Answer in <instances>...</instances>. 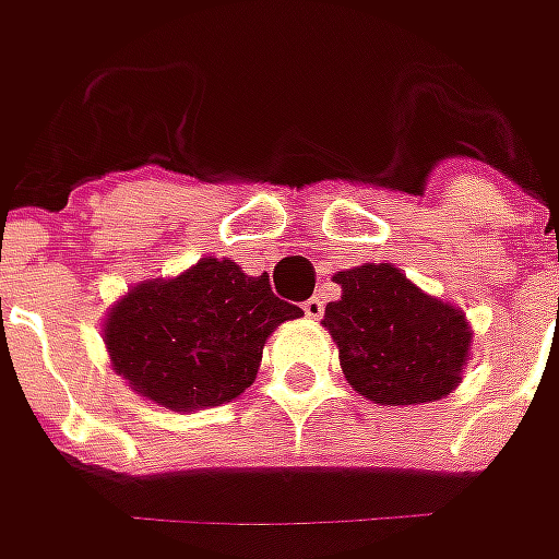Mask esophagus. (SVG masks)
Here are the masks:
<instances>
[{
  "mask_svg": "<svg viewBox=\"0 0 559 559\" xmlns=\"http://www.w3.org/2000/svg\"><path fill=\"white\" fill-rule=\"evenodd\" d=\"M301 308H305V317H308V320H320V317H323V298L313 295V298H308Z\"/></svg>",
  "mask_w": 559,
  "mask_h": 559,
  "instance_id": "34e87169",
  "label": "esophagus"
}]
</instances>
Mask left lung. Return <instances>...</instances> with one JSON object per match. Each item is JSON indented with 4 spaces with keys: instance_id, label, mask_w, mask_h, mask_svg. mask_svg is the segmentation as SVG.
I'll return each instance as SVG.
<instances>
[{
    "instance_id": "8db88e82",
    "label": "left lung",
    "mask_w": 559,
    "mask_h": 559,
    "mask_svg": "<svg viewBox=\"0 0 559 559\" xmlns=\"http://www.w3.org/2000/svg\"><path fill=\"white\" fill-rule=\"evenodd\" d=\"M333 280L342 298L326 305L323 326L357 395L404 407L457 389L473 342L461 308L426 295L395 264H360Z\"/></svg>"
}]
</instances>
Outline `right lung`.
I'll return each mask as SVG.
<instances>
[{
  "instance_id": "obj_1",
  "label": "right lung",
  "mask_w": 559,
  "mask_h": 559,
  "mask_svg": "<svg viewBox=\"0 0 559 559\" xmlns=\"http://www.w3.org/2000/svg\"><path fill=\"white\" fill-rule=\"evenodd\" d=\"M301 317L267 276L202 258L170 280H142L105 313L111 370L167 411L217 407L254 382L270 333Z\"/></svg>"
}]
</instances>
